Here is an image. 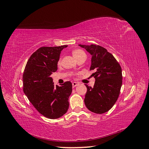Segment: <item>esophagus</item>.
<instances>
[{
	"instance_id": "34e87169",
	"label": "esophagus",
	"mask_w": 149,
	"mask_h": 149,
	"mask_svg": "<svg viewBox=\"0 0 149 149\" xmlns=\"http://www.w3.org/2000/svg\"><path fill=\"white\" fill-rule=\"evenodd\" d=\"M78 85H79V84L78 82H74L73 83H72V87H75L76 86H77Z\"/></svg>"
}]
</instances>
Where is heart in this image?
Returning a JSON list of instances; mask_svg holds the SVG:
<instances>
[{
  "mask_svg": "<svg viewBox=\"0 0 149 149\" xmlns=\"http://www.w3.org/2000/svg\"><path fill=\"white\" fill-rule=\"evenodd\" d=\"M72 55H73V57L76 59L82 56H86V54H85V52L82 50L76 49L72 52ZM60 62H61V61H59L58 63H60Z\"/></svg>",
  "mask_w": 149,
  "mask_h": 149,
  "instance_id": "heart-1",
  "label": "heart"
}]
</instances>
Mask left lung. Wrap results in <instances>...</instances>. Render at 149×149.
I'll return each instance as SVG.
<instances>
[{
    "instance_id": "1",
    "label": "left lung",
    "mask_w": 149,
    "mask_h": 149,
    "mask_svg": "<svg viewBox=\"0 0 149 149\" xmlns=\"http://www.w3.org/2000/svg\"><path fill=\"white\" fill-rule=\"evenodd\" d=\"M91 55L90 70L95 79L93 87L86 84L87 92L84 103L90 111L104 113L111 109L119 95L122 84V69L113 55L97 45H79Z\"/></svg>"
}]
</instances>
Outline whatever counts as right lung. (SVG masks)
<instances>
[{"label": "right lung", "mask_w": 149, "mask_h": 149, "mask_svg": "<svg viewBox=\"0 0 149 149\" xmlns=\"http://www.w3.org/2000/svg\"><path fill=\"white\" fill-rule=\"evenodd\" d=\"M67 47L39 48L30 57L24 72V93L38 112L50 119L60 118L69 109L72 83L54 86L50 77L57 71L61 51Z\"/></svg>", "instance_id": "add662e5"}]
</instances>
